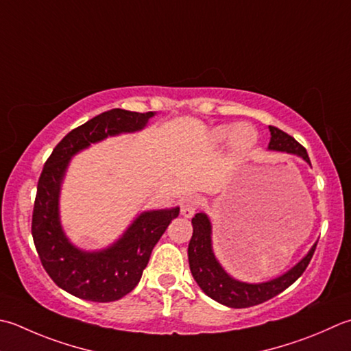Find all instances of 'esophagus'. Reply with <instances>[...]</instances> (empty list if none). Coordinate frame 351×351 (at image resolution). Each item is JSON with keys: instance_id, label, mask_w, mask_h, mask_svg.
<instances>
[{"instance_id": "1", "label": "esophagus", "mask_w": 351, "mask_h": 351, "mask_svg": "<svg viewBox=\"0 0 351 351\" xmlns=\"http://www.w3.org/2000/svg\"><path fill=\"white\" fill-rule=\"evenodd\" d=\"M197 197L196 196H187L182 199L181 204V215L184 217H191L196 213L197 208Z\"/></svg>"}]
</instances>
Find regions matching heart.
<instances>
[{
    "label": "heart",
    "mask_w": 351,
    "mask_h": 351,
    "mask_svg": "<svg viewBox=\"0 0 351 351\" xmlns=\"http://www.w3.org/2000/svg\"><path fill=\"white\" fill-rule=\"evenodd\" d=\"M211 138L216 144L225 143L230 138L232 152L246 154L257 144V132L248 123H239L236 126L222 125L213 129Z\"/></svg>",
    "instance_id": "heart-1"
}]
</instances>
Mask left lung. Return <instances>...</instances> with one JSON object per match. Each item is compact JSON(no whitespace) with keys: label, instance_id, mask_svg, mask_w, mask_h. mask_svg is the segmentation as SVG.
<instances>
[{"label":"left lung","instance_id":"left-lung-1","mask_svg":"<svg viewBox=\"0 0 351 351\" xmlns=\"http://www.w3.org/2000/svg\"><path fill=\"white\" fill-rule=\"evenodd\" d=\"M269 132L271 140L267 144V150L297 155L303 158L311 166V160H308L306 149L297 140L274 126H269ZM191 225H193V236H191L189 243V263L191 276H193L202 292L207 293L210 298L232 308L262 304L287 289L306 271L315 248H317V243H313L312 248L297 265L276 278L262 281V283H246V281H239L234 277H231L216 258V254L213 251V228L210 217L205 213H197L191 219Z\"/></svg>","mask_w":351,"mask_h":351}]
</instances>
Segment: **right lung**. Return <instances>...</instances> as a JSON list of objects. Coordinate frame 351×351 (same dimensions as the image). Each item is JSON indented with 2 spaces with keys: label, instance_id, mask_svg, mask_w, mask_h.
I'll list each match as a JSON object with an SVG mask.
<instances>
[{
  "label": "right lung",
  "instance_id": "add662e5",
  "mask_svg": "<svg viewBox=\"0 0 351 351\" xmlns=\"http://www.w3.org/2000/svg\"><path fill=\"white\" fill-rule=\"evenodd\" d=\"M154 115L119 108L101 112L66 134L45 162L34 199L32 236L48 276L74 297L109 303L128 295L138 285L154 246L180 215V207L143 211L114 243L97 251L80 250L62 228L59 199L71 158L108 136L143 130Z\"/></svg>",
  "mask_w": 351,
  "mask_h": 351
}]
</instances>
